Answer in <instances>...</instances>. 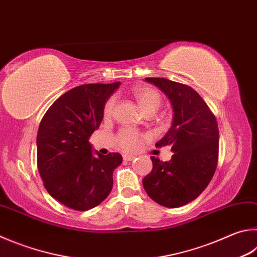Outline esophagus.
<instances>
[{
	"label": "esophagus",
	"mask_w": 257,
	"mask_h": 257,
	"mask_svg": "<svg viewBox=\"0 0 257 257\" xmlns=\"http://www.w3.org/2000/svg\"><path fill=\"white\" fill-rule=\"evenodd\" d=\"M122 157H123V161H127V162H130V161L135 160V156L134 155H127V154H124Z\"/></svg>",
	"instance_id": "esophagus-1"
}]
</instances>
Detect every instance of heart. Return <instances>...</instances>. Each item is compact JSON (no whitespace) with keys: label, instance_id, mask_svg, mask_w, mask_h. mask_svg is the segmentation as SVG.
<instances>
[{"label":"heart","instance_id":"1","mask_svg":"<svg viewBox=\"0 0 257 257\" xmlns=\"http://www.w3.org/2000/svg\"><path fill=\"white\" fill-rule=\"evenodd\" d=\"M133 94L135 99H136L138 105L141 106V109L146 114H153L162 104L161 94L152 87L138 86L136 88H134ZM114 105V97H110V99L105 102L103 108V114L105 118H109V116H111V114L113 113ZM142 139L143 135L135 132V130L122 129L120 130L118 136H116V143H118L119 147L122 148L123 151L132 152L139 147V145L142 143Z\"/></svg>","mask_w":257,"mask_h":257}]
</instances>
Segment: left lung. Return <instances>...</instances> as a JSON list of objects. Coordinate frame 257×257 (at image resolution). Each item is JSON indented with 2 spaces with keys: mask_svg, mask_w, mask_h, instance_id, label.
I'll return each mask as SVG.
<instances>
[{
  "mask_svg": "<svg viewBox=\"0 0 257 257\" xmlns=\"http://www.w3.org/2000/svg\"><path fill=\"white\" fill-rule=\"evenodd\" d=\"M165 93L173 106V121L156 147L170 145V162L151 156L153 170L143 185L154 201L167 208H179L193 201L216 172L219 130L216 116L199 93L185 84L163 77H147Z\"/></svg>",
  "mask_w": 257,
  "mask_h": 257,
  "instance_id": "left-lung-1",
  "label": "left lung"
}]
</instances>
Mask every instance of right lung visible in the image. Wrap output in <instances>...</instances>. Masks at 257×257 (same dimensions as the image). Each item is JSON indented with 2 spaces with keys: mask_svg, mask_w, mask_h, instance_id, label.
<instances>
[{
  "mask_svg": "<svg viewBox=\"0 0 257 257\" xmlns=\"http://www.w3.org/2000/svg\"><path fill=\"white\" fill-rule=\"evenodd\" d=\"M120 82L84 84L59 96L40 121L37 165L48 193L64 206L86 211L103 201L113 186L119 153L97 156L88 143L100 127L103 108Z\"/></svg>",
  "mask_w": 257,
  "mask_h": 257,
  "instance_id": "add662e5",
  "label": "right lung"
}]
</instances>
